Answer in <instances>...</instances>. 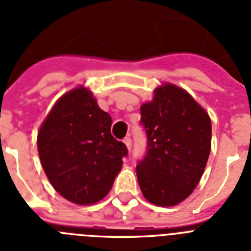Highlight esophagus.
Wrapping results in <instances>:
<instances>
[{
	"label": "esophagus",
	"mask_w": 251,
	"mask_h": 251,
	"mask_svg": "<svg viewBox=\"0 0 251 251\" xmlns=\"http://www.w3.org/2000/svg\"><path fill=\"white\" fill-rule=\"evenodd\" d=\"M124 143H125V145L126 147H127V149H131V147H132V140H131V138H130V136H126L125 139H124Z\"/></svg>",
	"instance_id": "esophagus-1"
}]
</instances>
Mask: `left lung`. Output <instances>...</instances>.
Masks as SVG:
<instances>
[{"instance_id":"8db88e82","label":"left lung","mask_w":251,"mask_h":251,"mask_svg":"<svg viewBox=\"0 0 251 251\" xmlns=\"http://www.w3.org/2000/svg\"><path fill=\"white\" fill-rule=\"evenodd\" d=\"M147 151L136 165L143 195L159 207L185 201L199 184L210 153L212 124L190 94L172 84L140 107Z\"/></svg>"}]
</instances>
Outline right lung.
Instances as JSON below:
<instances>
[{"label":"right lung","mask_w":251,"mask_h":251,"mask_svg":"<svg viewBox=\"0 0 251 251\" xmlns=\"http://www.w3.org/2000/svg\"><path fill=\"white\" fill-rule=\"evenodd\" d=\"M112 119L89 90L79 86L62 96L38 132V153L60 195L80 205L100 201L121 171L127 148L111 134Z\"/></svg>","instance_id":"add662e5"}]
</instances>
